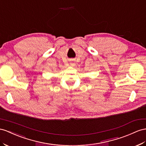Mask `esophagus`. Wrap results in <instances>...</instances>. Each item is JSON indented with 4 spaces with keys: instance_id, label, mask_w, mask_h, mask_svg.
Masks as SVG:
<instances>
[{
    "instance_id": "obj_1",
    "label": "esophagus",
    "mask_w": 146,
    "mask_h": 146,
    "mask_svg": "<svg viewBox=\"0 0 146 146\" xmlns=\"http://www.w3.org/2000/svg\"><path fill=\"white\" fill-rule=\"evenodd\" d=\"M70 65H71V66H74V63H73V62H71V63H70Z\"/></svg>"
}]
</instances>
